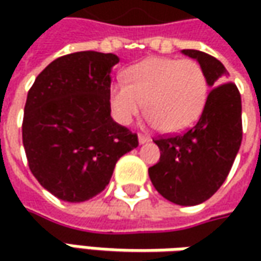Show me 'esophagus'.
<instances>
[{"label": "esophagus", "instance_id": "34e87169", "mask_svg": "<svg viewBox=\"0 0 261 261\" xmlns=\"http://www.w3.org/2000/svg\"><path fill=\"white\" fill-rule=\"evenodd\" d=\"M138 142H139V145H144L146 142H149V138L145 135H138Z\"/></svg>", "mask_w": 261, "mask_h": 261}]
</instances>
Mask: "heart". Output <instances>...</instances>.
Here are the masks:
<instances>
[{
    "instance_id": "b5f03b06",
    "label": "heart",
    "mask_w": 261,
    "mask_h": 261,
    "mask_svg": "<svg viewBox=\"0 0 261 261\" xmlns=\"http://www.w3.org/2000/svg\"><path fill=\"white\" fill-rule=\"evenodd\" d=\"M125 81L110 87L113 117L120 125H129L145 106L149 123L167 134L196 123L209 93L202 66L192 59L146 58L127 68Z\"/></svg>"
}]
</instances>
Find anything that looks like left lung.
I'll return each mask as SVG.
<instances>
[{"label":"left lung","mask_w":261,"mask_h":261,"mask_svg":"<svg viewBox=\"0 0 261 261\" xmlns=\"http://www.w3.org/2000/svg\"><path fill=\"white\" fill-rule=\"evenodd\" d=\"M181 54L196 59L211 93L197 123L183 135L156 139L160 161L148 173L156 192L180 206L203 203L225 181L243 139L241 95L225 66L195 49Z\"/></svg>","instance_id":"obj_1"}]
</instances>
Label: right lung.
Segmentation results:
<instances>
[{
    "mask_svg": "<svg viewBox=\"0 0 261 261\" xmlns=\"http://www.w3.org/2000/svg\"><path fill=\"white\" fill-rule=\"evenodd\" d=\"M119 56L75 52L37 75L24 106L23 145L30 171L61 200L80 203L103 192L117 160L138 136L110 116L112 69Z\"/></svg>",
    "mask_w": 261,
    "mask_h": 261,
    "instance_id": "obj_1",
    "label": "right lung"
}]
</instances>
